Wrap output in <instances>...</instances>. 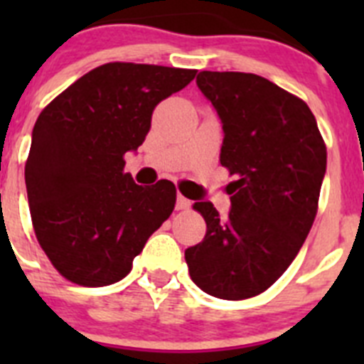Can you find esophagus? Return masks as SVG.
Segmentation results:
<instances>
[{"mask_svg":"<svg viewBox=\"0 0 364 364\" xmlns=\"http://www.w3.org/2000/svg\"><path fill=\"white\" fill-rule=\"evenodd\" d=\"M189 208H191V202H189L182 193H178V197H176V210L186 211L189 210Z\"/></svg>","mask_w":364,"mask_h":364,"instance_id":"34e87169","label":"esophagus"}]
</instances>
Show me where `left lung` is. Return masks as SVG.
<instances>
[{"mask_svg": "<svg viewBox=\"0 0 364 364\" xmlns=\"http://www.w3.org/2000/svg\"><path fill=\"white\" fill-rule=\"evenodd\" d=\"M197 85L224 129L220 164L231 211L195 202L205 235L186 250L193 282L226 301L262 294L294 262L311 230L326 173V144L304 100L250 73L202 70Z\"/></svg>", "mask_w": 364, "mask_h": 364, "instance_id": "left-lung-1", "label": "left lung"}]
</instances>
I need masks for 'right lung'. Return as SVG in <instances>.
Instances as JSON below:
<instances>
[{"label": "right lung", "mask_w": 364, "mask_h": 364, "mask_svg": "<svg viewBox=\"0 0 364 364\" xmlns=\"http://www.w3.org/2000/svg\"><path fill=\"white\" fill-rule=\"evenodd\" d=\"M195 76V69L104 63L40 112L25 164L28 208L41 250L67 281L100 288L124 279L173 213L175 184H134L124 156L146 140L154 107Z\"/></svg>", "instance_id": "obj_1"}]
</instances>
